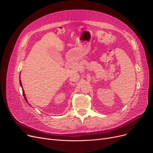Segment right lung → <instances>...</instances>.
<instances>
[{
  "mask_svg": "<svg viewBox=\"0 0 153 153\" xmlns=\"http://www.w3.org/2000/svg\"><path fill=\"white\" fill-rule=\"evenodd\" d=\"M20 85L22 86V82H21V81H20ZM22 91H23V97H25V100H26V102H27V99H26V97H25V93H24V91L23 90V89H22Z\"/></svg>",
  "mask_w": 153,
  "mask_h": 153,
  "instance_id": "add662e5",
  "label": "right lung"
}]
</instances>
